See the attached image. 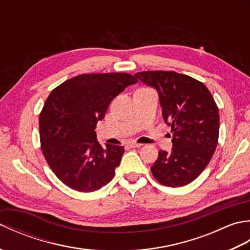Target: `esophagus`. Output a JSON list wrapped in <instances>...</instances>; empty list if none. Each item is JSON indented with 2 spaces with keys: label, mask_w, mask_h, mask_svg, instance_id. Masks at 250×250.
I'll return each mask as SVG.
<instances>
[{
  "label": "esophagus",
  "mask_w": 250,
  "mask_h": 250,
  "mask_svg": "<svg viewBox=\"0 0 250 250\" xmlns=\"http://www.w3.org/2000/svg\"><path fill=\"white\" fill-rule=\"evenodd\" d=\"M143 144H140V143H136V142H130L129 143V146L132 148H139L141 147Z\"/></svg>",
  "instance_id": "obj_1"
}]
</instances>
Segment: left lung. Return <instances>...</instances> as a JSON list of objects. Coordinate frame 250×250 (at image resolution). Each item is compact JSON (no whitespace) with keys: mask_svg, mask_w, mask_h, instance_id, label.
Masks as SVG:
<instances>
[{"mask_svg":"<svg viewBox=\"0 0 250 250\" xmlns=\"http://www.w3.org/2000/svg\"><path fill=\"white\" fill-rule=\"evenodd\" d=\"M155 88L163 119L173 132V148L159 151L150 167L159 183L183 187L204 171L218 144L219 111L203 83L172 71H147L135 74Z\"/></svg>","mask_w":250,"mask_h":250,"instance_id":"obj_1","label":"left lung"}]
</instances>
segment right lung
Wrapping results in <instances>:
<instances>
[{"instance_id":"add662e5","label":"right lung","mask_w":250,"mask_h":250,"mask_svg":"<svg viewBox=\"0 0 250 250\" xmlns=\"http://www.w3.org/2000/svg\"><path fill=\"white\" fill-rule=\"evenodd\" d=\"M137 83L128 73L83 74L52 90L40 115L41 148L56 176L79 192L107 185L125 148L101 146L95 126L120 92Z\"/></svg>"}]
</instances>
